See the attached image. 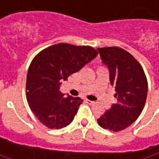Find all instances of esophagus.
Here are the masks:
<instances>
[{
  "instance_id": "esophagus-1",
  "label": "esophagus",
  "mask_w": 159,
  "mask_h": 159,
  "mask_svg": "<svg viewBox=\"0 0 159 159\" xmlns=\"http://www.w3.org/2000/svg\"><path fill=\"white\" fill-rule=\"evenodd\" d=\"M86 103L88 104V105H93L95 102L94 101H91V100H89V99H86Z\"/></svg>"
}]
</instances>
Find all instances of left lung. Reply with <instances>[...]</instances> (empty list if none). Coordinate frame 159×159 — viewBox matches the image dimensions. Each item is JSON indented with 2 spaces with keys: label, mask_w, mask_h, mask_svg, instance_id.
<instances>
[{
  "label": "left lung",
  "mask_w": 159,
  "mask_h": 159,
  "mask_svg": "<svg viewBox=\"0 0 159 159\" xmlns=\"http://www.w3.org/2000/svg\"><path fill=\"white\" fill-rule=\"evenodd\" d=\"M98 50L110 71V82L115 88L118 102L97 120L103 129L121 131L136 120L144 107L147 77L141 64L126 50L117 47Z\"/></svg>",
  "instance_id": "obj_1"
}]
</instances>
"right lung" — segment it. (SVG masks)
<instances>
[{
	"instance_id": "obj_1",
	"label": "right lung",
	"mask_w": 159,
	"mask_h": 159,
	"mask_svg": "<svg viewBox=\"0 0 159 159\" xmlns=\"http://www.w3.org/2000/svg\"><path fill=\"white\" fill-rule=\"evenodd\" d=\"M98 55L89 46L60 43L39 52L30 62L26 78V98L31 112L48 129H60L72 122L83 99L65 97L62 80L79 71Z\"/></svg>"
}]
</instances>
